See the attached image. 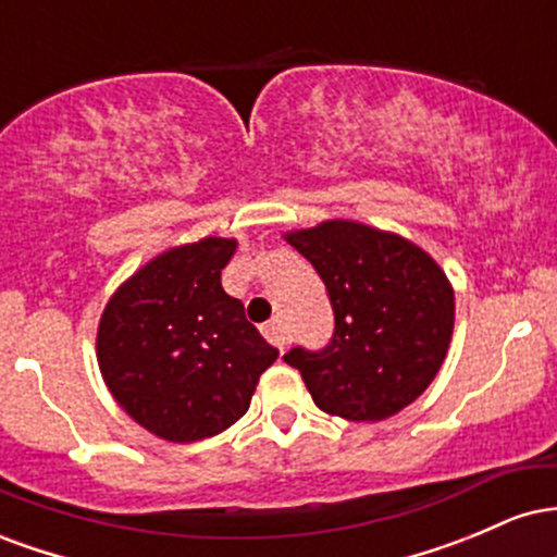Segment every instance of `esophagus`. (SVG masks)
Returning <instances> with one entry per match:
<instances>
[{
	"label": "esophagus",
	"instance_id": "1",
	"mask_svg": "<svg viewBox=\"0 0 557 557\" xmlns=\"http://www.w3.org/2000/svg\"><path fill=\"white\" fill-rule=\"evenodd\" d=\"M261 332H264V337L274 345V348H280V350L285 348V332H283V324H280V319L267 322L264 327H261Z\"/></svg>",
	"mask_w": 557,
	"mask_h": 557
}]
</instances>
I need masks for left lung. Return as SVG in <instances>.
Wrapping results in <instances>:
<instances>
[{
    "label": "left lung",
    "instance_id": "obj_1",
    "mask_svg": "<svg viewBox=\"0 0 557 557\" xmlns=\"http://www.w3.org/2000/svg\"><path fill=\"white\" fill-rule=\"evenodd\" d=\"M327 287L335 330L319 350L296 345V367L322 411L382 421L430 387L453 335V287L430 253L359 222L332 220L287 235Z\"/></svg>",
    "mask_w": 557,
    "mask_h": 557
}]
</instances>
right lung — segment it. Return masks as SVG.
Masks as SVG:
<instances>
[{"instance_id": "right-lung-1", "label": "right lung", "mask_w": 557, "mask_h": 557, "mask_svg": "<svg viewBox=\"0 0 557 557\" xmlns=\"http://www.w3.org/2000/svg\"><path fill=\"white\" fill-rule=\"evenodd\" d=\"M238 243L203 238L140 267L107 304L96 335L114 400L170 443H196L235 424L277 359L222 290Z\"/></svg>"}]
</instances>
